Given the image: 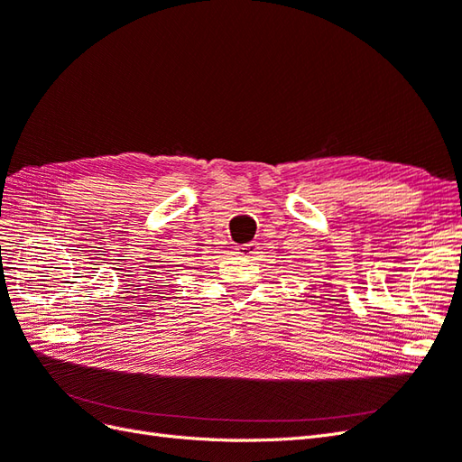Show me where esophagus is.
<instances>
[{
  "label": "esophagus",
  "instance_id": "1",
  "mask_svg": "<svg viewBox=\"0 0 462 462\" xmlns=\"http://www.w3.org/2000/svg\"><path fill=\"white\" fill-rule=\"evenodd\" d=\"M256 243H248V245H241L239 248H236V253H239L241 256H253L256 253Z\"/></svg>",
  "mask_w": 462,
  "mask_h": 462
}]
</instances>
